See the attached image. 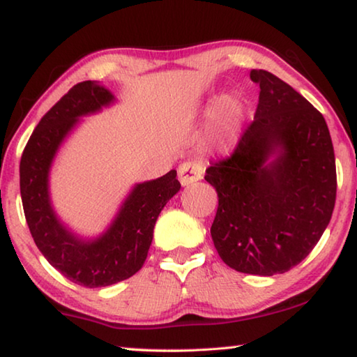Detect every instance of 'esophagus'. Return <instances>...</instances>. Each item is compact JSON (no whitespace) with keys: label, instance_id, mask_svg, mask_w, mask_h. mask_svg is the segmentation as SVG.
Here are the masks:
<instances>
[{"label":"esophagus","instance_id":"obj_1","mask_svg":"<svg viewBox=\"0 0 357 357\" xmlns=\"http://www.w3.org/2000/svg\"><path fill=\"white\" fill-rule=\"evenodd\" d=\"M204 173V165L198 160H189L181 164L178 174H179V181L183 185H190L195 183V181L202 179Z\"/></svg>","mask_w":357,"mask_h":357}]
</instances>
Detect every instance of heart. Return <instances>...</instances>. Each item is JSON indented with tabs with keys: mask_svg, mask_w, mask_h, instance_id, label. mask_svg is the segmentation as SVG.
<instances>
[{
	"mask_svg": "<svg viewBox=\"0 0 357 357\" xmlns=\"http://www.w3.org/2000/svg\"><path fill=\"white\" fill-rule=\"evenodd\" d=\"M243 110L244 105L239 99L225 98L219 102V105H217L215 116L220 126H223L225 129H229L234 123H236V119L241 116Z\"/></svg>",
	"mask_w": 357,
	"mask_h": 357,
	"instance_id": "heart-1",
	"label": "heart"
}]
</instances>
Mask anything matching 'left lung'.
I'll return each instance as SVG.
<instances>
[{
	"label": "left lung",
	"mask_w": 357,
	"mask_h": 357,
	"mask_svg": "<svg viewBox=\"0 0 357 357\" xmlns=\"http://www.w3.org/2000/svg\"><path fill=\"white\" fill-rule=\"evenodd\" d=\"M250 80L259 86L255 116L204 176L219 197L211 236L229 268L274 275L299 264L323 236L335 204V155L309 100L268 70L253 69Z\"/></svg>",
	"instance_id": "8db88e82"
}]
</instances>
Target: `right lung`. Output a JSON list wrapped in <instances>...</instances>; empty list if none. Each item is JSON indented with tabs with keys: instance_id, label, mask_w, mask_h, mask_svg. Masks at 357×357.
I'll return each instance as SVG.
<instances>
[{
	"instance_id": "right-lung-1",
	"label": "right lung",
	"mask_w": 357,
	"mask_h": 357,
	"mask_svg": "<svg viewBox=\"0 0 357 357\" xmlns=\"http://www.w3.org/2000/svg\"><path fill=\"white\" fill-rule=\"evenodd\" d=\"M112 100V93L99 83H77L42 116L20 160L22 203L36 245L66 279L86 288L113 285L142 269L157 217L181 189L176 170L137 184L113 225L91 243L75 238L59 223L48 198L53 157L78 118L100 110Z\"/></svg>"
}]
</instances>
